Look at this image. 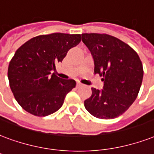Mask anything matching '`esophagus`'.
<instances>
[{"label": "esophagus", "mask_w": 154, "mask_h": 154, "mask_svg": "<svg viewBox=\"0 0 154 154\" xmlns=\"http://www.w3.org/2000/svg\"><path fill=\"white\" fill-rule=\"evenodd\" d=\"M82 86H83V84H82L81 82H77V87L79 88V87H82Z\"/></svg>", "instance_id": "34e87169"}]
</instances>
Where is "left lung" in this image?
Returning a JSON list of instances; mask_svg holds the SVG:
<instances>
[{
	"label": "left lung",
	"mask_w": 154,
	"mask_h": 154,
	"mask_svg": "<svg viewBox=\"0 0 154 154\" xmlns=\"http://www.w3.org/2000/svg\"><path fill=\"white\" fill-rule=\"evenodd\" d=\"M82 42L94 60V72L103 77L102 90L91 88L85 109L98 119H115L136 100L143 79V66L133 49L106 34H82Z\"/></svg>",
	"instance_id": "1"
}]
</instances>
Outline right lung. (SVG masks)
<instances>
[{
    "label": "right lung",
    "mask_w": 154,
    "mask_h": 154,
    "mask_svg": "<svg viewBox=\"0 0 154 154\" xmlns=\"http://www.w3.org/2000/svg\"><path fill=\"white\" fill-rule=\"evenodd\" d=\"M81 40V35H38L16 51L9 63L8 78L15 99L26 111L47 116L61 107L76 82L60 78L51 72Z\"/></svg>",
    "instance_id": "add662e5"
}]
</instances>
